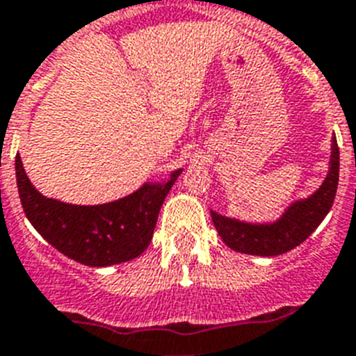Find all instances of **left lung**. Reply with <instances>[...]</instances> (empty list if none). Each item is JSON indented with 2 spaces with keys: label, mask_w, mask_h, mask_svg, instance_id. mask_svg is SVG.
Here are the masks:
<instances>
[{
  "label": "left lung",
  "mask_w": 356,
  "mask_h": 356,
  "mask_svg": "<svg viewBox=\"0 0 356 356\" xmlns=\"http://www.w3.org/2000/svg\"><path fill=\"white\" fill-rule=\"evenodd\" d=\"M338 172H340V152H338L337 138L333 137L327 175L316 192L289 204L282 216L270 223H248L210 210L213 227L225 245L236 252L263 256V258L289 252L303 243L329 213L337 195Z\"/></svg>",
  "instance_id": "obj_1"
}]
</instances>
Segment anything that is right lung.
Returning <instances> with one entry per match:
<instances>
[{
    "instance_id": "right-lung-1",
    "label": "right lung",
    "mask_w": 356,
    "mask_h": 356,
    "mask_svg": "<svg viewBox=\"0 0 356 356\" xmlns=\"http://www.w3.org/2000/svg\"><path fill=\"white\" fill-rule=\"evenodd\" d=\"M181 172H172L166 181L144 183L111 203L69 204L38 192L16 155L19 199L31 225L63 256L89 267L129 261L148 248L161 207Z\"/></svg>"
}]
</instances>
